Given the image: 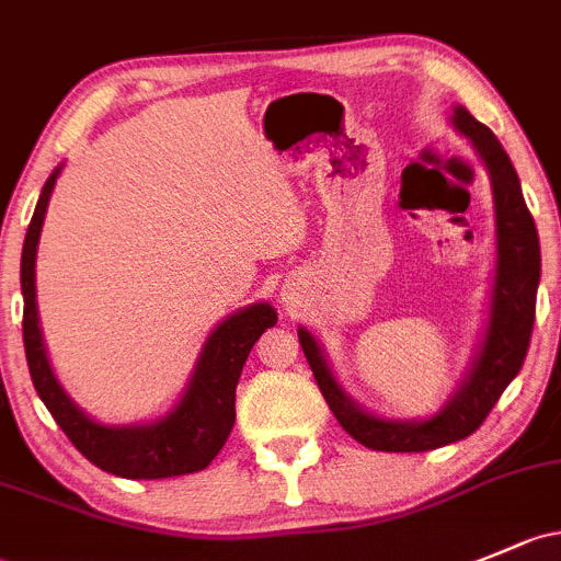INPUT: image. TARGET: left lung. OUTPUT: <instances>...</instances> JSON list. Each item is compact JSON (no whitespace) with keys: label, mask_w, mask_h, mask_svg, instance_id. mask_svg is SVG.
I'll use <instances>...</instances> for the list:
<instances>
[{"label":"left lung","mask_w":561,"mask_h":561,"mask_svg":"<svg viewBox=\"0 0 561 561\" xmlns=\"http://www.w3.org/2000/svg\"><path fill=\"white\" fill-rule=\"evenodd\" d=\"M454 131L470 139L492 185L494 206V274L483 333L468 374L435 414L424 420H392L359 405L335 379L325 350L309 328H298L304 355L314 370L341 427L374 451H430L462 440L481 427L489 411L516 379L527 357L535 325V298L540 285V241L533 215L524 204L522 182L497 137L462 104L451 110Z\"/></svg>","instance_id":"obj_1"}]
</instances>
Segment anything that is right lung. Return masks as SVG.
Masks as SVG:
<instances>
[{
  "label": "right lung",
  "mask_w": 561,
  "mask_h": 561,
  "mask_svg": "<svg viewBox=\"0 0 561 561\" xmlns=\"http://www.w3.org/2000/svg\"><path fill=\"white\" fill-rule=\"evenodd\" d=\"M61 172L64 163H58L47 176L21 252L23 350H26L34 389L58 427L72 440L75 449L91 459L96 468L137 481L198 473L217 457L231 435L236 422V385H239L241 368L265 328L276 325V309L268 300H257L217 322L215 330L206 335L185 389L163 416L141 424H104L93 420L58 381L47 359L37 311V285H34L37 244L47 204Z\"/></svg>",
  "instance_id": "right-lung-1"
}]
</instances>
